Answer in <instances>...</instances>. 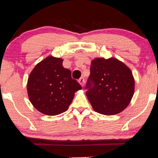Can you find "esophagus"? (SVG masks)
Segmentation results:
<instances>
[{"instance_id":"esophagus-1","label":"esophagus","mask_w":158,"mask_h":158,"mask_svg":"<svg viewBox=\"0 0 158 158\" xmlns=\"http://www.w3.org/2000/svg\"><path fill=\"white\" fill-rule=\"evenodd\" d=\"M79 83L81 85V87H84V84H85V79L83 77H81L79 79Z\"/></svg>"}]
</instances>
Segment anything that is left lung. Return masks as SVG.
<instances>
[{
  "mask_svg": "<svg viewBox=\"0 0 158 158\" xmlns=\"http://www.w3.org/2000/svg\"><path fill=\"white\" fill-rule=\"evenodd\" d=\"M85 89L94 110L106 115L123 111L134 92V79L129 67L115 58L92 60Z\"/></svg>",
  "mask_w": 158,
  "mask_h": 158,
  "instance_id": "8db88e82",
  "label": "left lung"
}]
</instances>
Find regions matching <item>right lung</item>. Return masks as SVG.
<instances>
[{
    "label": "right lung",
    "mask_w": 158,
    "mask_h": 158,
    "mask_svg": "<svg viewBox=\"0 0 158 158\" xmlns=\"http://www.w3.org/2000/svg\"><path fill=\"white\" fill-rule=\"evenodd\" d=\"M63 59L48 56L35 66L27 81V93L33 106L48 115L68 110L74 93L81 87L63 66Z\"/></svg>",
    "instance_id": "add662e5"
}]
</instances>
